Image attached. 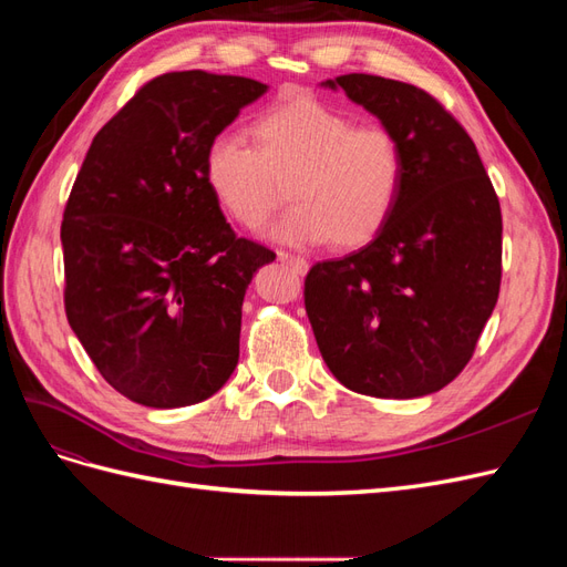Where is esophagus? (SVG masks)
Listing matches in <instances>:
<instances>
[{
    "label": "esophagus",
    "instance_id": "1",
    "mask_svg": "<svg viewBox=\"0 0 567 567\" xmlns=\"http://www.w3.org/2000/svg\"><path fill=\"white\" fill-rule=\"evenodd\" d=\"M277 257H279L281 262H286V265L293 267L298 274H307V269H310V262H307L305 257H300V255H290V252L279 250V252H277Z\"/></svg>",
    "mask_w": 567,
    "mask_h": 567
}]
</instances>
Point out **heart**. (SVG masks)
Here are the masks:
<instances>
[{"instance_id": "1", "label": "heart", "mask_w": 567, "mask_h": 567, "mask_svg": "<svg viewBox=\"0 0 567 567\" xmlns=\"http://www.w3.org/2000/svg\"><path fill=\"white\" fill-rule=\"evenodd\" d=\"M250 146L234 132L213 136L205 186L241 227L262 225L288 184L296 205L269 234L290 246L359 248L383 231L404 184V148L383 125H359L312 96L257 115Z\"/></svg>"}]
</instances>
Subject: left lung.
Returning <instances> with one entry per match:
<instances>
[{"instance_id": "8db88e82", "label": "left lung", "mask_w": 567, "mask_h": 567, "mask_svg": "<svg viewBox=\"0 0 567 567\" xmlns=\"http://www.w3.org/2000/svg\"><path fill=\"white\" fill-rule=\"evenodd\" d=\"M342 90L404 148V184L383 231L305 279V310L336 379L414 400L452 383L499 298L502 210L477 148L414 84L350 73Z\"/></svg>"}]
</instances>
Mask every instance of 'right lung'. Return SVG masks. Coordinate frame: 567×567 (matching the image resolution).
Instances as JSON below:
<instances>
[{
    "instance_id": "add662e5",
    "label": "right lung",
    "mask_w": 567,
    "mask_h": 567,
    "mask_svg": "<svg viewBox=\"0 0 567 567\" xmlns=\"http://www.w3.org/2000/svg\"><path fill=\"white\" fill-rule=\"evenodd\" d=\"M269 87L241 75L165 73L99 130L68 198L65 315L127 400H208L238 364L241 307L269 248L236 238L205 186L210 140Z\"/></svg>"
}]
</instances>
